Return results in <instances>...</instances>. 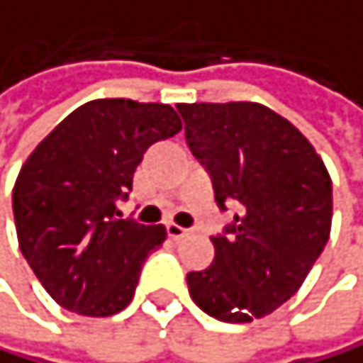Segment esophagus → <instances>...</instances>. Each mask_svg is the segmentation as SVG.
Masks as SVG:
<instances>
[{
  "instance_id": "34e87169",
  "label": "esophagus",
  "mask_w": 363,
  "mask_h": 363,
  "mask_svg": "<svg viewBox=\"0 0 363 363\" xmlns=\"http://www.w3.org/2000/svg\"><path fill=\"white\" fill-rule=\"evenodd\" d=\"M167 232H169V236L174 238V241H178V238H183V236H187V234H189V230L176 225V223H169V225H167Z\"/></svg>"
}]
</instances>
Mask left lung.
I'll return each mask as SVG.
<instances>
[{
	"instance_id": "obj_1",
	"label": "left lung",
	"mask_w": 363,
	"mask_h": 363,
	"mask_svg": "<svg viewBox=\"0 0 363 363\" xmlns=\"http://www.w3.org/2000/svg\"><path fill=\"white\" fill-rule=\"evenodd\" d=\"M191 154L212 174L220 209L236 205L214 263L189 272L203 313L250 323L301 288L328 243L333 183L321 156L290 120L259 102L178 104Z\"/></svg>"
}]
</instances>
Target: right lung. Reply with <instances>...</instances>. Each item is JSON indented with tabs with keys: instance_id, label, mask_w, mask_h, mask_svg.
I'll return each instance as SVG.
<instances>
[{
	"instance_id": "right-lung-1",
	"label": "right lung",
	"mask_w": 363,
	"mask_h": 363,
	"mask_svg": "<svg viewBox=\"0 0 363 363\" xmlns=\"http://www.w3.org/2000/svg\"><path fill=\"white\" fill-rule=\"evenodd\" d=\"M183 129L162 102L127 98L77 106L21 164L13 187L19 250L44 290L84 317L125 310L164 225L120 218L143 154Z\"/></svg>"
}]
</instances>
